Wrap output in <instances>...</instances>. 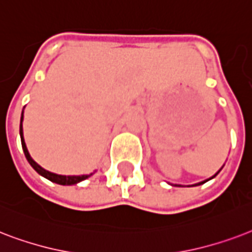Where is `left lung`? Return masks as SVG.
<instances>
[{"instance_id":"1","label":"left lung","mask_w":252,"mask_h":252,"mask_svg":"<svg viewBox=\"0 0 252 252\" xmlns=\"http://www.w3.org/2000/svg\"><path fill=\"white\" fill-rule=\"evenodd\" d=\"M218 173V172H217ZM217 173H216V175H217ZM216 175H214V176H216ZM213 176V177H214ZM206 181H208V180H206ZM204 183H205V181H202V183H200V184H197V185H201V184H204Z\"/></svg>"}]
</instances>
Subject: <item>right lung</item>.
<instances>
[{"label":"right lung","mask_w":252,"mask_h":252,"mask_svg":"<svg viewBox=\"0 0 252 252\" xmlns=\"http://www.w3.org/2000/svg\"><path fill=\"white\" fill-rule=\"evenodd\" d=\"M22 121H23V113H22V117H21V127H19V132H21V142H22V148H23V153H25V157L26 159L29 160V163L31 164V167L39 173V175H42L44 176L46 179H48L50 181H54L56 184H60V185H72V184H77L80 181L85 180L88 179L89 176H92V173L89 175H83V176H62V175H55V173L52 172H48L46 169H43L42 167L39 164H36L32 159H31L30 154L27 151V147H26V143H25V139H23V128H22Z\"/></svg>","instance_id":"right-lung-1"}]
</instances>
